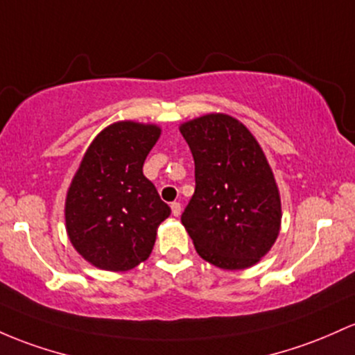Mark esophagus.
<instances>
[{
    "mask_svg": "<svg viewBox=\"0 0 355 355\" xmlns=\"http://www.w3.org/2000/svg\"><path fill=\"white\" fill-rule=\"evenodd\" d=\"M170 207H171V214H173L175 217H178V216H180V214H182V205H180V202H171Z\"/></svg>",
    "mask_w": 355,
    "mask_h": 355,
    "instance_id": "1",
    "label": "esophagus"
}]
</instances>
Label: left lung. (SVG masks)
<instances>
[{"label":"left lung","mask_w":355,"mask_h":355,"mask_svg":"<svg viewBox=\"0 0 355 355\" xmlns=\"http://www.w3.org/2000/svg\"><path fill=\"white\" fill-rule=\"evenodd\" d=\"M196 162V192L182 224L197 252L222 270L263 258L279 232L282 202L263 150L239 121L207 114L182 124Z\"/></svg>","instance_id":"1"}]
</instances>
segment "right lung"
I'll return each instance as SVG.
<instances>
[{
	"label": "right lung",
	"instance_id": "obj_1",
	"mask_svg": "<svg viewBox=\"0 0 355 355\" xmlns=\"http://www.w3.org/2000/svg\"><path fill=\"white\" fill-rule=\"evenodd\" d=\"M159 128L131 121L101 131L85 151L65 204L70 243L101 270L128 271L151 254L170 207L143 175Z\"/></svg>",
	"mask_w": 355,
	"mask_h": 355
}]
</instances>
